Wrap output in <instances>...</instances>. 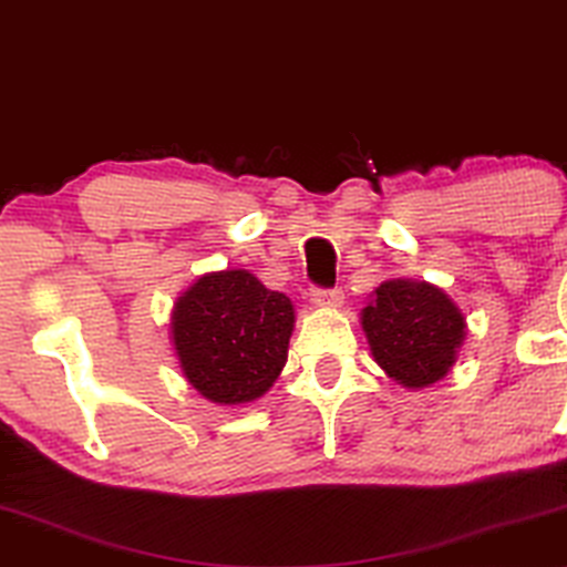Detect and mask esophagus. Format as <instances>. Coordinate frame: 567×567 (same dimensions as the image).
Returning a JSON list of instances; mask_svg holds the SVG:
<instances>
[{
	"mask_svg": "<svg viewBox=\"0 0 567 567\" xmlns=\"http://www.w3.org/2000/svg\"><path fill=\"white\" fill-rule=\"evenodd\" d=\"M342 290L337 288H313L311 290V300L316 306H323V308H334L342 303Z\"/></svg>",
	"mask_w": 567,
	"mask_h": 567,
	"instance_id": "34e87169",
	"label": "esophagus"
}]
</instances>
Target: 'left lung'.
Wrapping results in <instances>:
<instances>
[{"label":"left lung","mask_w":567,"mask_h":567,"mask_svg":"<svg viewBox=\"0 0 567 567\" xmlns=\"http://www.w3.org/2000/svg\"><path fill=\"white\" fill-rule=\"evenodd\" d=\"M464 313L435 285L389 279L362 308V331L389 379L406 389L441 381L456 362Z\"/></svg>","instance_id":"1"}]
</instances>
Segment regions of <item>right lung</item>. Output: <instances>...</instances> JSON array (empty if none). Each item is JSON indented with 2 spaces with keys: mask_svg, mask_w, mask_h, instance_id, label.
<instances>
[{
  "mask_svg": "<svg viewBox=\"0 0 567 567\" xmlns=\"http://www.w3.org/2000/svg\"><path fill=\"white\" fill-rule=\"evenodd\" d=\"M296 323L290 298L246 269L205 275L176 300L173 344L186 381L217 404H246L269 391L288 360Z\"/></svg>",
  "mask_w": 567,
  "mask_h": 567,
  "instance_id": "1",
  "label": "right lung"
}]
</instances>
